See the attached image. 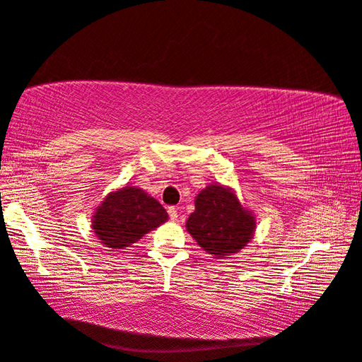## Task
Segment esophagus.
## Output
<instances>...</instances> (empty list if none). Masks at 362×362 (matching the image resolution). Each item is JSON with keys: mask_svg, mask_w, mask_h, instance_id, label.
I'll return each mask as SVG.
<instances>
[{"mask_svg": "<svg viewBox=\"0 0 362 362\" xmlns=\"http://www.w3.org/2000/svg\"><path fill=\"white\" fill-rule=\"evenodd\" d=\"M168 216H170L171 221H176V219H177V208L170 206V208H168Z\"/></svg>", "mask_w": 362, "mask_h": 362, "instance_id": "obj_1", "label": "esophagus"}]
</instances>
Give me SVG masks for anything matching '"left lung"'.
Wrapping results in <instances>:
<instances>
[{
	"label": "left lung",
	"instance_id": "obj_1",
	"mask_svg": "<svg viewBox=\"0 0 362 362\" xmlns=\"http://www.w3.org/2000/svg\"><path fill=\"white\" fill-rule=\"evenodd\" d=\"M186 227L202 248L221 259L246 246L255 233L256 221L232 191L210 185L195 199V211Z\"/></svg>",
	"mask_w": 362,
	"mask_h": 362
}]
</instances>
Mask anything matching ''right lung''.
<instances>
[{
    "label": "right lung",
    "instance_id": "right-lung-1",
    "mask_svg": "<svg viewBox=\"0 0 362 362\" xmlns=\"http://www.w3.org/2000/svg\"><path fill=\"white\" fill-rule=\"evenodd\" d=\"M167 219V211L156 199L138 187H122L97 208L92 229L107 248L122 250Z\"/></svg>",
    "mask_w": 362,
    "mask_h": 362
}]
</instances>
